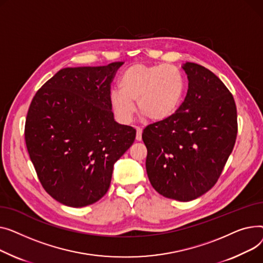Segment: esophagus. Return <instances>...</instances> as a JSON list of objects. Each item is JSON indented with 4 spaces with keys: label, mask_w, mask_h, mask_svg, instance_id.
Wrapping results in <instances>:
<instances>
[{
    "label": "esophagus",
    "mask_w": 263,
    "mask_h": 263,
    "mask_svg": "<svg viewBox=\"0 0 263 263\" xmlns=\"http://www.w3.org/2000/svg\"><path fill=\"white\" fill-rule=\"evenodd\" d=\"M137 135H136V140L137 141H141L142 140V129L140 127H137Z\"/></svg>",
    "instance_id": "obj_1"
}]
</instances>
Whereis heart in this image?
Segmentation results:
<instances>
[{"label":"heart","instance_id":"1","mask_svg":"<svg viewBox=\"0 0 263 263\" xmlns=\"http://www.w3.org/2000/svg\"><path fill=\"white\" fill-rule=\"evenodd\" d=\"M184 79L172 66L136 64L124 71L120 89L112 90L110 105L121 121L132 120L137 102L138 109L151 121L160 122L171 118L182 101Z\"/></svg>","mask_w":263,"mask_h":263}]
</instances>
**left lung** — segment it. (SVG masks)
Wrapping results in <instances>:
<instances>
[{
  "instance_id": "1",
  "label": "left lung",
  "mask_w": 263,
  "mask_h": 263,
  "mask_svg": "<svg viewBox=\"0 0 263 263\" xmlns=\"http://www.w3.org/2000/svg\"><path fill=\"white\" fill-rule=\"evenodd\" d=\"M188 91L176 112L146 126V173L159 194L189 202L218 181L233 152L237 108L233 95L219 77L203 66H181Z\"/></svg>"
}]
</instances>
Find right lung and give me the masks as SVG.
Wrapping results in <instances>:
<instances>
[{"label":"right lung","mask_w":263,"mask_h":263,"mask_svg":"<svg viewBox=\"0 0 263 263\" xmlns=\"http://www.w3.org/2000/svg\"><path fill=\"white\" fill-rule=\"evenodd\" d=\"M123 63L59 70L35 95L25 142L44 190L57 202L85 207L109 189L114 164L136 129L115 121L110 84Z\"/></svg>","instance_id":"right-lung-1"}]
</instances>
